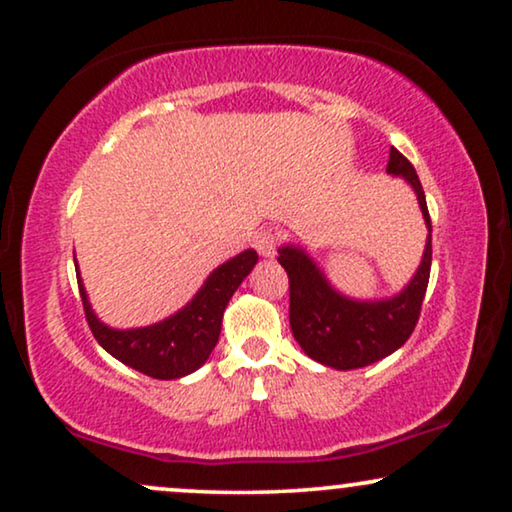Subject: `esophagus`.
Segmentation results:
<instances>
[{
    "mask_svg": "<svg viewBox=\"0 0 512 512\" xmlns=\"http://www.w3.org/2000/svg\"><path fill=\"white\" fill-rule=\"evenodd\" d=\"M277 244H279V237H277L275 230H261V233H258V235L254 237V247H256V251H258V254H261V256H265V258L275 256Z\"/></svg>",
    "mask_w": 512,
    "mask_h": 512,
    "instance_id": "34e87169",
    "label": "esophagus"
}]
</instances>
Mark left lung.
Returning <instances> with one entry per match:
<instances>
[{"mask_svg": "<svg viewBox=\"0 0 512 512\" xmlns=\"http://www.w3.org/2000/svg\"><path fill=\"white\" fill-rule=\"evenodd\" d=\"M387 172L415 188L429 237L410 284L394 298L352 300L328 284L317 263L298 247L279 249L289 275V321L293 338L310 359L335 370H354L394 354L415 331L431 275V216L415 167L391 146Z\"/></svg>", "mask_w": 512, "mask_h": 512, "instance_id": "obj_1", "label": "left lung"}]
</instances>
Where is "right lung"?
<instances>
[{"mask_svg": "<svg viewBox=\"0 0 512 512\" xmlns=\"http://www.w3.org/2000/svg\"><path fill=\"white\" fill-rule=\"evenodd\" d=\"M256 263L258 254L254 249L242 251L207 277V282L184 310L153 326L130 328V331L104 326L88 303L79 272H76V279H79L83 312H86V321L95 340L114 359L139 373L156 377V380H177L198 370L209 359L219 342L223 310Z\"/></svg>", "mask_w": 512, "mask_h": 512, "instance_id": "obj_1", "label": "right lung"}]
</instances>
